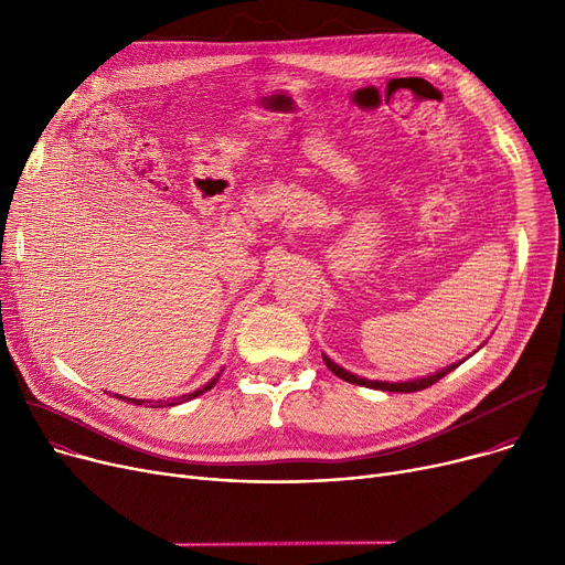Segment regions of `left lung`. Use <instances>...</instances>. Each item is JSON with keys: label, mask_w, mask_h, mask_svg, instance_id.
<instances>
[{"label": "left lung", "mask_w": 565, "mask_h": 565, "mask_svg": "<svg viewBox=\"0 0 565 565\" xmlns=\"http://www.w3.org/2000/svg\"><path fill=\"white\" fill-rule=\"evenodd\" d=\"M473 352H477V350H473ZM465 360H467V358H465ZM465 360H460V362H456V364H451V366H444V369H439V371H435V373H430V375H424V377H414V380H405V382H382V380H369V377L354 375V373L345 371L343 366H339L334 360H330L328 354L322 352V362L328 364V369H330L334 375H339L341 380L352 382V384H360V387H369V390L401 392V394H412V392H422V390L430 387V384H435L437 380H441L444 375H449L454 369H458Z\"/></svg>", "instance_id": "8db88e82"}]
</instances>
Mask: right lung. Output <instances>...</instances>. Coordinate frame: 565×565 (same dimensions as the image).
Segmentation results:
<instances>
[{
  "label": "right lung",
  "mask_w": 565,
  "mask_h": 565,
  "mask_svg": "<svg viewBox=\"0 0 565 565\" xmlns=\"http://www.w3.org/2000/svg\"><path fill=\"white\" fill-rule=\"evenodd\" d=\"M224 371V369H222ZM222 371L211 380V382H205L203 387H199L196 392H192V394H183V396H178V398H167V401H141V398H128V396H118L116 394V398H124V401H128V403H135V405H141V403H151V407H173V405H181V403H188V401H192V398H196V396H201V394H205L207 390H213L215 384H217V380H220V375H222Z\"/></svg>",
  "instance_id": "right-lung-1"
}]
</instances>
